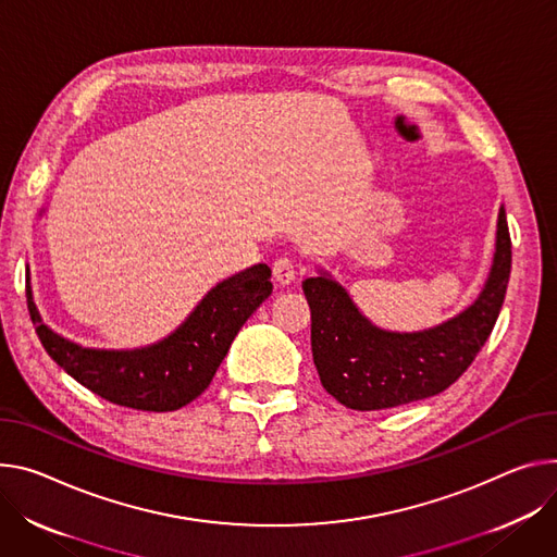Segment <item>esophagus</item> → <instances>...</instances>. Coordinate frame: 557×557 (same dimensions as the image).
Here are the masks:
<instances>
[{"label":"esophagus","mask_w":557,"mask_h":557,"mask_svg":"<svg viewBox=\"0 0 557 557\" xmlns=\"http://www.w3.org/2000/svg\"><path fill=\"white\" fill-rule=\"evenodd\" d=\"M273 277L280 282V284H290L295 280V264L290 258L282 256L273 262Z\"/></svg>","instance_id":"1"}]
</instances>
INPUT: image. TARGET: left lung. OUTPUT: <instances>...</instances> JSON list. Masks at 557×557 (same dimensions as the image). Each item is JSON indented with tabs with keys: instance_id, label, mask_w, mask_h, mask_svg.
Segmentation results:
<instances>
[{
	"instance_id": "8db88e82",
	"label": "left lung",
	"mask_w": 557,
	"mask_h": 557,
	"mask_svg": "<svg viewBox=\"0 0 557 557\" xmlns=\"http://www.w3.org/2000/svg\"><path fill=\"white\" fill-rule=\"evenodd\" d=\"M511 275V235L499 209L493 269L473 305L435 329L373 326L326 273L301 284L311 307V348L322 386L352 411L401 407L442 393L475 360L499 315Z\"/></svg>"
}]
</instances>
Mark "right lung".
<instances>
[{"mask_svg":"<svg viewBox=\"0 0 557 557\" xmlns=\"http://www.w3.org/2000/svg\"><path fill=\"white\" fill-rule=\"evenodd\" d=\"M271 269L250 267L220 282L166 339L135 350L82 348L41 324L28 295V311L41 346L73 380L120 407L177 411L207 391L244 322L271 295Z\"/></svg>","mask_w":557,"mask_h":557,"instance_id":"add662e5","label":"right lung"}]
</instances>
